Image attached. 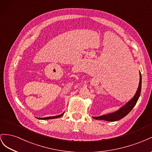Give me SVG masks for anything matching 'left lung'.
<instances>
[{"label":"left lung","mask_w":152,"mask_h":152,"mask_svg":"<svg viewBox=\"0 0 152 152\" xmlns=\"http://www.w3.org/2000/svg\"><path fill=\"white\" fill-rule=\"evenodd\" d=\"M141 90V75L140 71V83H139L138 88L137 92L134 96L128 102L120 107V109L115 112L111 113L102 115L100 116H93V118L95 120H103L108 121V122H115V121L119 120L123 118L127 114H129L131 111L133 109V107L135 106L138 100L139 97L140 96Z\"/></svg>","instance_id":"8db88e82"}]
</instances>
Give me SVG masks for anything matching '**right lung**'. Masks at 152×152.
<instances>
[{
    "instance_id": "obj_1",
    "label": "right lung",
    "mask_w": 152,
    "mask_h": 152,
    "mask_svg": "<svg viewBox=\"0 0 152 152\" xmlns=\"http://www.w3.org/2000/svg\"><path fill=\"white\" fill-rule=\"evenodd\" d=\"M64 113H63L62 114L60 115H57V116H48V117H45V118H37L39 119H41V120H49V119H53V118H58L59 117L62 116L64 115Z\"/></svg>"
}]
</instances>
